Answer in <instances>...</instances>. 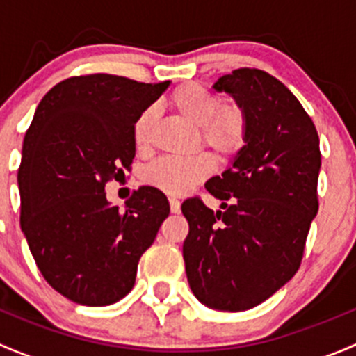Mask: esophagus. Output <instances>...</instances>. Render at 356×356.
<instances>
[{"mask_svg":"<svg viewBox=\"0 0 356 356\" xmlns=\"http://www.w3.org/2000/svg\"><path fill=\"white\" fill-rule=\"evenodd\" d=\"M168 203H170L172 213H179V211H181V201L177 198H168Z\"/></svg>","mask_w":356,"mask_h":356,"instance_id":"obj_1","label":"esophagus"}]
</instances>
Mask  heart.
<instances>
[{"label": "heart", "instance_id": "1", "mask_svg": "<svg viewBox=\"0 0 356 356\" xmlns=\"http://www.w3.org/2000/svg\"><path fill=\"white\" fill-rule=\"evenodd\" d=\"M170 106L200 127L203 145L213 149L222 160L234 158L246 146L250 124L246 111L238 105L222 106L220 99L208 91L204 86L189 82L182 84L170 95ZM156 108L146 106L132 125V139L138 152H148L152 146L153 129H155ZM213 172V158L208 153L177 160V158H160L145 170V182L167 193V195H184Z\"/></svg>", "mask_w": 356, "mask_h": 356}]
</instances>
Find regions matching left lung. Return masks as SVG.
<instances>
[{
  "label": "left lung",
  "mask_w": 356,
  "mask_h": 356,
  "mask_svg": "<svg viewBox=\"0 0 356 356\" xmlns=\"http://www.w3.org/2000/svg\"><path fill=\"white\" fill-rule=\"evenodd\" d=\"M246 111L250 132L232 167L204 184L213 211L195 196L182 203L189 286L201 303L243 312L270 298L301 265L318 211V134L296 96L270 74L238 68L213 84Z\"/></svg>",
  "instance_id": "obj_1"
}]
</instances>
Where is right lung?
I'll return each instance as SVG.
<instances>
[{"label":"right lung","instance_id":"obj_1","mask_svg":"<svg viewBox=\"0 0 356 356\" xmlns=\"http://www.w3.org/2000/svg\"><path fill=\"white\" fill-rule=\"evenodd\" d=\"M168 84L68 77L46 92L25 132L20 225L42 277L74 303L106 307L131 293L139 258L170 213L152 186L132 193L124 210L105 193L136 155V118Z\"/></svg>","mask_w":356,"mask_h":356}]
</instances>
